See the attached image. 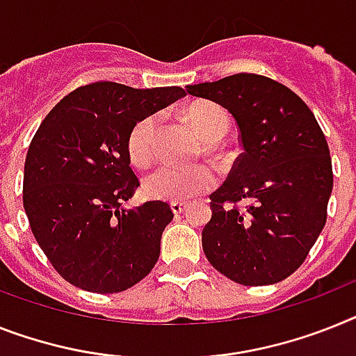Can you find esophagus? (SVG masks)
Instances as JSON below:
<instances>
[{"label":"esophagus","instance_id":"34e87169","mask_svg":"<svg viewBox=\"0 0 356 356\" xmlns=\"http://www.w3.org/2000/svg\"><path fill=\"white\" fill-rule=\"evenodd\" d=\"M170 206H172V211H173V213H175V215L183 213V211L186 210V208H188V204H186V202H181V201H175V202H172V204H170Z\"/></svg>","mask_w":356,"mask_h":356}]
</instances>
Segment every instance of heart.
I'll return each instance as SVG.
<instances>
[{
  "label": "heart",
  "instance_id": "heart-1",
  "mask_svg": "<svg viewBox=\"0 0 356 356\" xmlns=\"http://www.w3.org/2000/svg\"><path fill=\"white\" fill-rule=\"evenodd\" d=\"M188 121L199 136L208 143L219 141L228 132V115L213 103H195L186 108ZM159 118L155 113L145 115L128 134L127 152L136 166H146L154 159ZM217 173L208 164L197 166H173L161 164L143 179V192L155 201H186L215 186Z\"/></svg>",
  "mask_w": 356,
  "mask_h": 356
}]
</instances>
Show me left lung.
Instances as JSON below:
<instances>
[{"instance_id":"1","label":"left lung","mask_w":356,"mask_h":356,"mask_svg":"<svg viewBox=\"0 0 356 356\" xmlns=\"http://www.w3.org/2000/svg\"><path fill=\"white\" fill-rule=\"evenodd\" d=\"M186 92L234 115L244 150L210 195L206 259L238 284L284 280L321 235L333 190L330 148L315 115L288 86L257 74L188 85ZM241 200L250 202L244 212L233 206Z\"/></svg>"}]
</instances>
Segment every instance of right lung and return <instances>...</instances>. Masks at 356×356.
<instances>
[{"mask_svg":"<svg viewBox=\"0 0 356 356\" xmlns=\"http://www.w3.org/2000/svg\"><path fill=\"white\" fill-rule=\"evenodd\" d=\"M183 95L179 86L97 81L65 95L38 128L26 152L23 206L54 270L76 288L119 293L159 259L173 211L163 201L122 208L139 186L127 139L139 119Z\"/></svg>","mask_w":356,"mask_h":356,"instance_id":"right-lung-1","label":"right lung"}]
</instances>
